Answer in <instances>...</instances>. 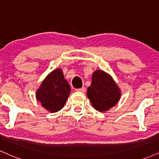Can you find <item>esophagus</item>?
<instances>
[{
    "label": "esophagus",
    "instance_id": "1",
    "mask_svg": "<svg viewBox=\"0 0 159 159\" xmlns=\"http://www.w3.org/2000/svg\"><path fill=\"white\" fill-rule=\"evenodd\" d=\"M76 91L78 92H81V93H84L85 91H86V88H78V89H76Z\"/></svg>",
    "mask_w": 159,
    "mask_h": 159
}]
</instances>
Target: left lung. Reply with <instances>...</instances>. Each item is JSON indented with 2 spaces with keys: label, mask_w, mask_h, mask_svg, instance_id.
Segmentation results:
<instances>
[{
  "label": "left lung",
  "mask_w": 159,
  "mask_h": 159,
  "mask_svg": "<svg viewBox=\"0 0 159 159\" xmlns=\"http://www.w3.org/2000/svg\"><path fill=\"white\" fill-rule=\"evenodd\" d=\"M87 95L94 109L106 111L118 103L121 94L110 75L102 70H96L92 75V82Z\"/></svg>",
  "instance_id": "8db88e82"
}]
</instances>
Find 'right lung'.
Segmentation results:
<instances>
[{"mask_svg":"<svg viewBox=\"0 0 159 159\" xmlns=\"http://www.w3.org/2000/svg\"><path fill=\"white\" fill-rule=\"evenodd\" d=\"M70 92V86L64 78L62 69H57L42 81L36 91V99L44 109L57 112L62 109Z\"/></svg>","mask_w":159,"mask_h":159,"instance_id":"add662e5","label":"right lung"}]
</instances>
